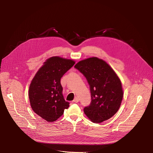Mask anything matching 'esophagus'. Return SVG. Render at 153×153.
Returning a JSON list of instances; mask_svg holds the SVG:
<instances>
[{"label":"esophagus","mask_w":153,"mask_h":153,"mask_svg":"<svg viewBox=\"0 0 153 153\" xmlns=\"http://www.w3.org/2000/svg\"><path fill=\"white\" fill-rule=\"evenodd\" d=\"M73 101H74V102H75V103H78L79 101V99L76 97L74 98V99Z\"/></svg>","instance_id":"34e87169"}]
</instances>
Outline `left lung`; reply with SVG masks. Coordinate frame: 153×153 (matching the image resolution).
<instances>
[{
  "label": "left lung",
  "instance_id": "obj_1",
  "mask_svg": "<svg viewBox=\"0 0 153 153\" xmlns=\"http://www.w3.org/2000/svg\"><path fill=\"white\" fill-rule=\"evenodd\" d=\"M74 67L90 85L91 102L84 108L85 115L94 123L110 119L119 110L123 96L117 74L108 63L96 57L80 60Z\"/></svg>",
  "mask_w": 153,
  "mask_h": 153
}]
</instances>
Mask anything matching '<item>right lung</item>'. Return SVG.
Here are the masks:
<instances>
[{
	"mask_svg": "<svg viewBox=\"0 0 153 153\" xmlns=\"http://www.w3.org/2000/svg\"><path fill=\"white\" fill-rule=\"evenodd\" d=\"M74 63L72 59L51 57L43 62L31 82L28 90L31 107L47 122L57 120L70 106L62 95L60 79Z\"/></svg>",
	"mask_w": 153,
	"mask_h": 153,
	"instance_id": "right-lung-1",
	"label": "right lung"
}]
</instances>
